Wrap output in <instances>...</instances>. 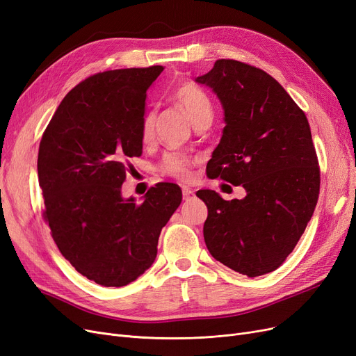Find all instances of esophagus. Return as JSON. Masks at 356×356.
Here are the masks:
<instances>
[{
  "instance_id": "34e87169",
  "label": "esophagus",
  "mask_w": 356,
  "mask_h": 356,
  "mask_svg": "<svg viewBox=\"0 0 356 356\" xmlns=\"http://www.w3.org/2000/svg\"><path fill=\"white\" fill-rule=\"evenodd\" d=\"M181 193H183V200H185V201H189L195 196V191H192L191 188H186V186H183Z\"/></svg>"
}]
</instances>
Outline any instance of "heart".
I'll return each mask as SVG.
<instances>
[{
    "label": "heart",
    "mask_w": 356,
    "mask_h": 356,
    "mask_svg": "<svg viewBox=\"0 0 356 356\" xmlns=\"http://www.w3.org/2000/svg\"><path fill=\"white\" fill-rule=\"evenodd\" d=\"M175 101L185 110L191 122L195 126L209 124L214 114L213 101L207 92L195 83H181L176 88L173 94ZM154 111L147 113L142 122V139L149 140L154 131ZM192 158L181 152H168L164 155L160 164V170L164 175L179 180H186L191 177Z\"/></svg>",
    "instance_id": "1"
}]
</instances>
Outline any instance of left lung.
Masks as SVG:
<instances>
[{
  "mask_svg": "<svg viewBox=\"0 0 356 356\" xmlns=\"http://www.w3.org/2000/svg\"><path fill=\"white\" fill-rule=\"evenodd\" d=\"M195 82L225 110L209 177L243 186V200L196 192L208 208L204 239L221 264L248 277L279 268L305 232L320 193V167L305 113L264 70L217 60Z\"/></svg>",
  "mask_w": 356,
  "mask_h": 356,
  "instance_id": "obj_1",
  "label": "left lung"
}]
</instances>
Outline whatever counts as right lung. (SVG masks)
Instances as JSON below:
<instances>
[{
  "label": "right lung",
  "instance_id": "obj_1",
  "mask_svg": "<svg viewBox=\"0 0 356 356\" xmlns=\"http://www.w3.org/2000/svg\"><path fill=\"white\" fill-rule=\"evenodd\" d=\"M164 70L118 69L85 79L64 97L38 154L44 218L61 255L105 287L136 280L156 257L161 229L181 202L175 183L124 200L127 160L142 155L147 90Z\"/></svg>",
  "mask_w": 356,
  "mask_h": 356
}]
</instances>
